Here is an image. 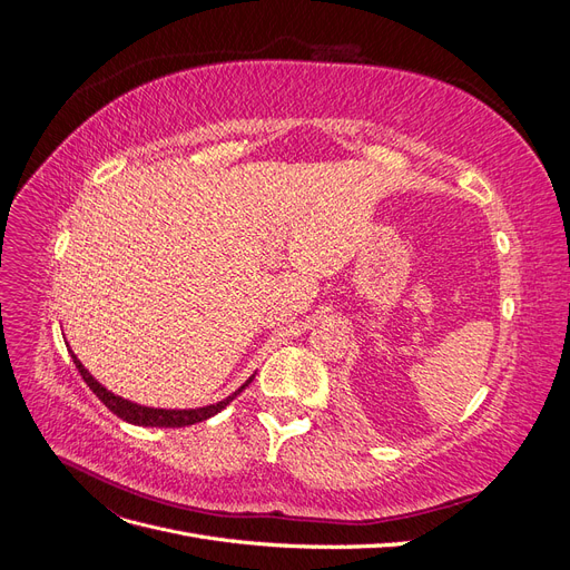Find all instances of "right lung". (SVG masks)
Instances as JSON below:
<instances>
[{"label": "right lung", "instance_id": "1", "mask_svg": "<svg viewBox=\"0 0 570 570\" xmlns=\"http://www.w3.org/2000/svg\"><path fill=\"white\" fill-rule=\"evenodd\" d=\"M71 358H73L78 373L82 375V381L88 383V387L99 396L101 404L111 409L118 419H124L132 425H145V428H185V425H195V423L212 419V416H216L218 411L226 409L235 400V396L252 383V377H254L252 375L249 381H245L233 394H228L226 400H220V402L209 404V406H199V409H154V406L135 404L130 400H124V396L109 392L105 385L95 381L90 371L80 364V358L73 352H71Z\"/></svg>", "mask_w": 570, "mask_h": 570}]
</instances>
